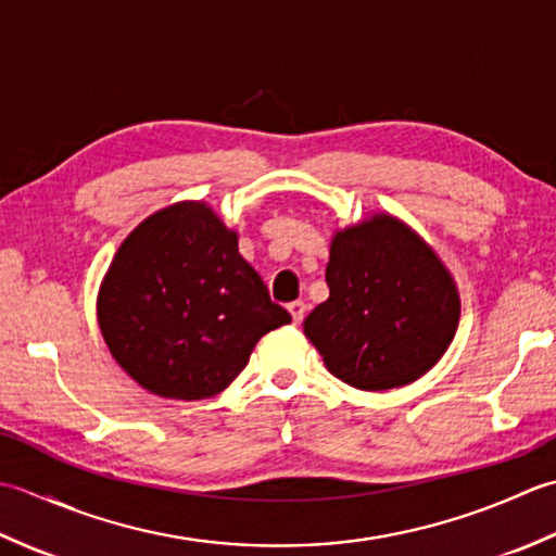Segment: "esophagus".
I'll use <instances>...</instances> for the list:
<instances>
[{
	"mask_svg": "<svg viewBox=\"0 0 556 556\" xmlns=\"http://www.w3.org/2000/svg\"><path fill=\"white\" fill-rule=\"evenodd\" d=\"M288 312H290V316H292V324H302V319H304V314H307V304L304 302H290L288 304Z\"/></svg>",
	"mask_w": 556,
	"mask_h": 556,
	"instance_id": "obj_1",
	"label": "esophagus"
}]
</instances>
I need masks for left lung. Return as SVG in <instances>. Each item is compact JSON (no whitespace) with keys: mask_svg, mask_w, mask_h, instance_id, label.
<instances>
[{"mask_svg":"<svg viewBox=\"0 0 556 556\" xmlns=\"http://www.w3.org/2000/svg\"><path fill=\"white\" fill-rule=\"evenodd\" d=\"M326 286L331 294L304 319V336L326 369L355 389L420 379L456 336L460 302L448 270L391 215L333 237Z\"/></svg>","mask_w":556,"mask_h":556,"instance_id":"obj_1","label":"left lung"}]
</instances>
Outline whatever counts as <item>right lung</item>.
I'll list each match as a JSON object with an SVG mask.
<instances>
[{"mask_svg": "<svg viewBox=\"0 0 556 556\" xmlns=\"http://www.w3.org/2000/svg\"><path fill=\"white\" fill-rule=\"evenodd\" d=\"M112 357L163 399L201 401L240 374L258 338L290 324L237 235L206 203L146 218L112 258L98 294Z\"/></svg>", "mask_w": 556, "mask_h": 556, "instance_id": "right-lung-1", "label": "right lung"}]
</instances>
